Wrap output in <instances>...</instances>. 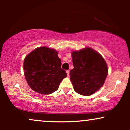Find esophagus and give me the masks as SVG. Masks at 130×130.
Listing matches in <instances>:
<instances>
[{"instance_id": "1", "label": "esophagus", "mask_w": 130, "mask_h": 130, "mask_svg": "<svg viewBox=\"0 0 130 130\" xmlns=\"http://www.w3.org/2000/svg\"><path fill=\"white\" fill-rule=\"evenodd\" d=\"M66 73H67V76H69V73H70V71H69V70H66Z\"/></svg>"}]
</instances>
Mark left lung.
Returning a JSON list of instances; mask_svg holds the SVG:
<instances>
[{
    "instance_id": "obj_1",
    "label": "left lung",
    "mask_w": 130,
    "mask_h": 130,
    "mask_svg": "<svg viewBox=\"0 0 130 130\" xmlns=\"http://www.w3.org/2000/svg\"><path fill=\"white\" fill-rule=\"evenodd\" d=\"M72 57L74 69L70 72L74 90L83 96H90L103 86L108 69L102 56L91 48L73 51Z\"/></svg>"
}]
</instances>
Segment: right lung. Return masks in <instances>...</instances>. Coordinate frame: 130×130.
<instances>
[{"instance_id": "add662e5", "label": "right lung", "mask_w": 130, "mask_h": 130, "mask_svg": "<svg viewBox=\"0 0 130 130\" xmlns=\"http://www.w3.org/2000/svg\"><path fill=\"white\" fill-rule=\"evenodd\" d=\"M58 52L46 47L37 48L25 57L24 74L32 89L42 95L56 91L61 82L67 77L61 69Z\"/></svg>"}]
</instances>
